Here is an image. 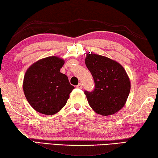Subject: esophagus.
Returning a JSON list of instances; mask_svg holds the SVG:
<instances>
[{
	"instance_id": "obj_1",
	"label": "esophagus",
	"mask_w": 158,
	"mask_h": 158,
	"mask_svg": "<svg viewBox=\"0 0 158 158\" xmlns=\"http://www.w3.org/2000/svg\"><path fill=\"white\" fill-rule=\"evenodd\" d=\"M76 87H77V88H79V89H82V84H81V83H79V84L77 85L76 86Z\"/></svg>"
}]
</instances>
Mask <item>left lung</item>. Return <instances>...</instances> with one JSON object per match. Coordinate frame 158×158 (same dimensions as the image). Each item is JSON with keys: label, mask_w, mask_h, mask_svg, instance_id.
Segmentation results:
<instances>
[{"label": "left lung", "mask_w": 158, "mask_h": 158, "mask_svg": "<svg viewBox=\"0 0 158 158\" xmlns=\"http://www.w3.org/2000/svg\"><path fill=\"white\" fill-rule=\"evenodd\" d=\"M85 63L93 77L95 87L85 91L91 108L98 114L109 116L125 105L131 89V82L119 63L104 56L88 53Z\"/></svg>", "instance_id": "8db88e82"}]
</instances>
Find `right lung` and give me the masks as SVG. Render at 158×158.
<instances>
[{
	"mask_svg": "<svg viewBox=\"0 0 158 158\" xmlns=\"http://www.w3.org/2000/svg\"><path fill=\"white\" fill-rule=\"evenodd\" d=\"M65 60L48 56L31 65L23 80L25 98L34 110L45 115H53L61 110L74 87L66 75L60 72Z\"/></svg>",
	"mask_w": 158,
	"mask_h": 158,
	"instance_id": "right-lung-1",
	"label": "right lung"
}]
</instances>
